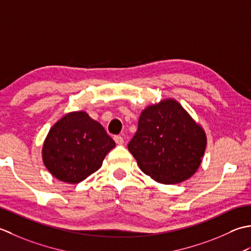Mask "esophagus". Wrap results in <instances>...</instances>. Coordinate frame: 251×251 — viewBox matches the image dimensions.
<instances>
[{"mask_svg":"<svg viewBox=\"0 0 251 251\" xmlns=\"http://www.w3.org/2000/svg\"><path fill=\"white\" fill-rule=\"evenodd\" d=\"M114 140H115V142H116V144H118V145H122V144H124V143H125L124 137L120 136V135H116V136L114 137Z\"/></svg>","mask_w":251,"mask_h":251,"instance_id":"1","label":"esophagus"}]
</instances>
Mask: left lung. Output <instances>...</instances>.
Here are the masks:
<instances>
[{"label":"left lung","instance_id":"obj_1","mask_svg":"<svg viewBox=\"0 0 251 251\" xmlns=\"http://www.w3.org/2000/svg\"><path fill=\"white\" fill-rule=\"evenodd\" d=\"M206 144L202 127L170 99L142 111L127 148L145 175L162 184H176L197 171Z\"/></svg>","mask_w":251,"mask_h":251}]
</instances>
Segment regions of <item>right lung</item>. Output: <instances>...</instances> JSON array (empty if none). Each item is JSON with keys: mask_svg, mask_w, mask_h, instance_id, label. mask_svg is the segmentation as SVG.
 I'll return each mask as SVG.
<instances>
[{"mask_svg": "<svg viewBox=\"0 0 251 251\" xmlns=\"http://www.w3.org/2000/svg\"><path fill=\"white\" fill-rule=\"evenodd\" d=\"M116 146L100 122L85 111L65 115L50 130L42 158L50 175L76 184L99 170L105 156Z\"/></svg>", "mask_w": 251, "mask_h": 251, "instance_id": "add662e5", "label": "right lung"}]
</instances>
